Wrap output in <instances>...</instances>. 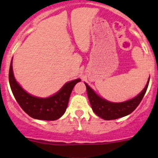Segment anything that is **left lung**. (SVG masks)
I'll return each instance as SVG.
<instances>
[{"label":"left lung","instance_id":"obj_1","mask_svg":"<svg viewBox=\"0 0 158 158\" xmlns=\"http://www.w3.org/2000/svg\"><path fill=\"white\" fill-rule=\"evenodd\" d=\"M149 81H150V78L147 81L146 87L136 97L127 100V101L122 102V103H112V102H109L101 98L98 95L95 93V92L87 84H85L86 89H87V94L89 102H90L93 111H94L95 114L105 120H111V119H116V118H121V117L126 116V115L131 114L132 111H135V108L139 106L140 102L142 101V98L147 90Z\"/></svg>","mask_w":158,"mask_h":158}]
</instances>
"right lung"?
<instances>
[{
    "mask_svg": "<svg viewBox=\"0 0 158 158\" xmlns=\"http://www.w3.org/2000/svg\"><path fill=\"white\" fill-rule=\"evenodd\" d=\"M8 79L14 97L22 109L31 118L41 120H56L63 115L73 89L77 82L81 81V79H76L67 82L56 94L47 98L33 96L24 91L14 77L12 61L9 68Z\"/></svg>",
    "mask_w": 158,
    "mask_h": 158,
    "instance_id": "obj_1",
    "label": "right lung"
}]
</instances>
